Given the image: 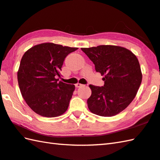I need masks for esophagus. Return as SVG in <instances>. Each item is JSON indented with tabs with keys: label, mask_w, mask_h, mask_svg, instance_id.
Masks as SVG:
<instances>
[{
	"label": "esophagus",
	"mask_w": 160,
	"mask_h": 160,
	"mask_svg": "<svg viewBox=\"0 0 160 160\" xmlns=\"http://www.w3.org/2000/svg\"><path fill=\"white\" fill-rule=\"evenodd\" d=\"M82 86H83L82 84H80V83L76 84V87H82Z\"/></svg>",
	"instance_id": "1"
}]
</instances>
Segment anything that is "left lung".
Returning <instances> with one entry per match:
<instances>
[{
    "label": "left lung",
    "mask_w": 160,
    "mask_h": 160,
    "mask_svg": "<svg viewBox=\"0 0 160 160\" xmlns=\"http://www.w3.org/2000/svg\"><path fill=\"white\" fill-rule=\"evenodd\" d=\"M95 65L96 72L104 76L102 87L89 84L92 95L87 105L92 113L113 117L124 110L133 101L142 80L138 59L123 47L101 45L82 48Z\"/></svg>",
    "instance_id": "left-lung-1"
}]
</instances>
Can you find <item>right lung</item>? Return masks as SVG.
Instances as JSON below:
<instances>
[{"mask_svg":"<svg viewBox=\"0 0 160 160\" xmlns=\"http://www.w3.org/2000/svg\"><path fill=\"white\" fill-rule=\"evenodd\" d=\"M77 48L43 43L24 53L17 73L21 95L37 114L55 117L68 109L73 84L58 82L64 59Z\"/></svg>","mask_w":160,"mask_h":160,"instance_id":"obj_1","label":"right lung"}]
</instances>
